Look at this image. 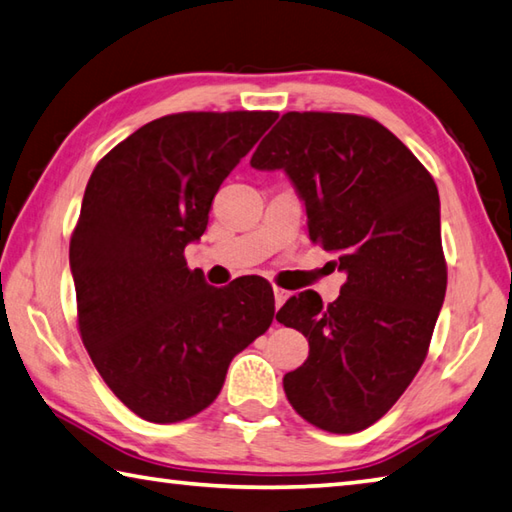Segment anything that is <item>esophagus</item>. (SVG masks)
<instances>
[{"label":"esophagus","mask_w":512,"mask_h":512,"mask_svg":"<svg viewBox=\"0 0 512 512\" xmlns=\"http://www.w3.org/2000/svg\"><path fill=\"white\" fill-rule=\"evenodd\" d=\"M289 292H285V289L281 287H274V301H276V307H281L285 301H287Z\"/></svg>","instance_id":"esophagus-1"}]
</instances>
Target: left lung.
Returning <instances> with one entry per match:
<instances>
[{
  "label": "left lung",
  "instance_id": "left-lung-1",
  "mask_svg": "<svg viewBox=\"0 0 512 512\" xmlns=\"http://www.w3.org/2000/svg\"><path fill=\"white\" fill-rule=\"evenodd\" d=\"M252 167L287 173L312 243L347 274L334 303L307 289L276 314L310 343L285 374L287 399L321 430H365L426 361L446 296L435 180L383 124L352 113H285Z\"/></svg>",
  "mask_w": 512,
  "mask_h": 512
}]
</instances>
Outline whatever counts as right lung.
Returning a JSON list of instances; mask_svg holds the SVG:
<instances>
[{"label": "right lung", "mask_w": 512, "mask_h": 512, "mask_svg": "<svg viewBox=\"0 0 512 512\" xmlns=\"http://www.w3.org/2000/svg\"><path fill=\"white\" fill-rule=\"evenodd\" d=\"M274 111H187L144 124L93 169L71 236L82 343L104 383L151 423L214 403L238 352L267 332L274 292L211 287L187 267L211 200Z\"/></svg>", "instance_id": "obj_1"}]
</instances>
